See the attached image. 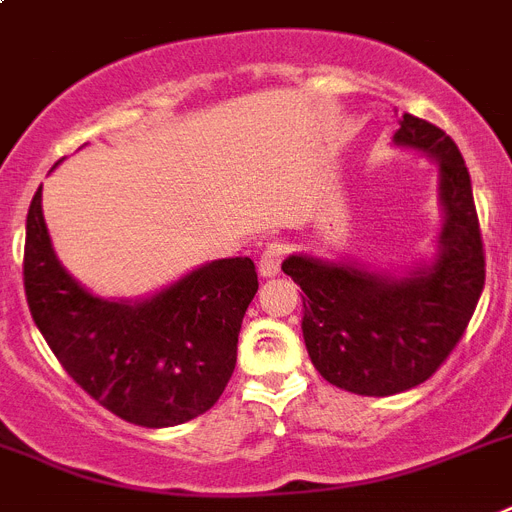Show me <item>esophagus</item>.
Instances as JSON below:
<instances>
[{
	"label": "esophagus",
	"mask_w": 512,
	"mask_h": 512,
	"mask_svg": "<svg viewBox=\"0 0 512 512\" xmlns=\"http://www.w3.org/2000/svg\"><path fill=\"white\" fill-rule=\"evenodd\" d=\"M287 253H290V246H287V243H269L259 259L261 277H274V274H280V266L282 261H285Z\"/></svg>",
	"instance_id": "34e87169"
}]
</instances>
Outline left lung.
Returning <instances> with one entry per match:
<instances>
[{
	"mask_svg": "<svg viewBox=\"0 0 512 512\" xmlns=\"http://www.w3.org/2000/svg\"><path fill=\"white\" fill-rule=\"evenodd\" d=\"M395 146L439 167L437 256L403 277L293 253L282 272L303 290V340L316 371L340 390L387 398L426 382L453 353L484 290V246L471 175L445 130L403 114Z\"/></svg>",
	"mask_w": 512,
	"mask_h": 512,
	"instance_id": "8db88e82",
	"label": "left lung"
}]
</instances>
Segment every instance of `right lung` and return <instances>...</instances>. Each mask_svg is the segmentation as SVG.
Masks as SVG:
<instances>
[{
	"instance_id": "obj_1",
	"label": "right lung",
	"mask_w": 512,
	"mask_h": 512,
	"mask_svg": "<svg viewBox=\"0 0 512 512\" xmlns=\"http://www.w3.org/2000/svg\"><path fill=\"white\" fill-rule=\"evenodd\" d=\"M25 298L57 361L130 424H185L217 403L238 361V332L259 290L248 256L201 264L141 301L80 285L52 248L41 190L25 219Z\"/></svg>"
}]
</instances>
